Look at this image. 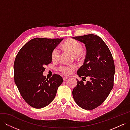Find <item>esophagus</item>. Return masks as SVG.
I'll list each match as a JSON object with an SVG mask.
<instances>
[{
	"label": "esophagus",
	"instance_id": "34e87169",
	"mask_svg": "<svg viewBox=\"0 0 130 130\" xmlns=\"http://www.w3.org/2000/svg\"><path fill=\"white\" fill-rule=\"evenodd\" d=\"M68 77H67V76L63 77V80H66L67 79H68Z\"/></svg>",
	"mask_w": 130,
	"mask_h": 130
}]
</instances>
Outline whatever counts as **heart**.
<instances>
[{"label": "heart", "mask_w": 130, "mask_h": 130, "mask_svg": "<svg viewBox=\"0 0 130 130\" xmlns=\"http://www.w3.org/2000/svg\"><path fill=\"white\" fill-rule=\"evenodd\" d=\"M66 48L68 49L74 55L77 56L82 51V45L81 43L75 40H70L67 41L64 44ZM60 48L57 46L55 48L52 53V57L53 61H57L60 58ZM77 67L75 64L67 65L61 64L58 67V70L62 73L69 75L73 73L74 70L76 69Z\"/></svg>", "instance_id": "heart-1"}]
</instances>
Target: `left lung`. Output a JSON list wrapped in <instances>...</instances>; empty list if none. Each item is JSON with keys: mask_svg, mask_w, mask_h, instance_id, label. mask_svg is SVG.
<instances>
[{"mask_svg": "<svg viewBox=\"0 0 130 130\" xmlns=\"http://www.w3.org/2000/svg\"><path fill=\"white\" fill-rule=\"evenodd\" d=\"M72 38L84 43L86 48L84 65L77 74L82 80L90 78L86 85L76 79L77 84L72 92L73 98L80 107L92 110L104 103L113 88L115 63L107 45L97 35L89 34Z\"/></svg>", "mask_w": 130, "mask_h": 130, "instance_id": "left-lung-1", "label": "left lung"}]
</instances>
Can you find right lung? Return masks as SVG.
I'll return each mask as SVG.
<instances>
[{"label": "right lung", "mask_w": 130, "mask_h": 130, "mask_svg": "<svg viewBox=\"0 0 130 130\" xmlns=\"http://www.w3.org/2000/svg\"><path fill=\"white\" fill-rule=\"evenodd\" d=\"M63 38H35L23 46L14 63V80L26 103L35 108L48 106L54 99L63 78L55 74L43 76L44 67L52 61L53 49Z\"/></svg>", "instance_id": "add662e5"}]
</instances>
